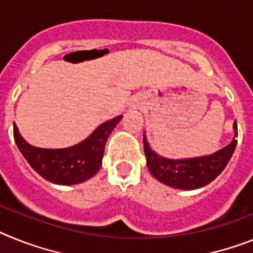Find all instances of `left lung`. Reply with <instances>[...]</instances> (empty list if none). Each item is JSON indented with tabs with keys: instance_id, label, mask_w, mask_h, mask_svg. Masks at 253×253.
Wrapping results in <instances>:
<instances>
[{
	"instance_id": "left-lung-1",
	"label": "left lung",
	"mask_w": 253,
	"mask_h": 253,
	"mask_svg": "<svg viewBox=\"0 0 253 253\" xmlns=\"http://www.w3.org/2000/svg\"><path fill=\"white\" fill-rule=\"evenodd\" d=\"M233 128L234 139L229 145L210 156L184 159H169L157 154L150 149L144 135V152L150 173L158 181L176 189L193 190L207 185L222 172L234 153L238 136L237 121L233 125Z\"/></svg>"
}]
</instances>
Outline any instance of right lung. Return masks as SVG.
<instances>
[{"instance_id":"obj_1","label":"right lung","mask_w":253,"mask_h":253,"mask_svg":"<svg viewBox=\"0 0 253 253\" xmlns=\"http://www.w3.org/2000/svg\"><path fill=\"white\" fill-rule=\"evenodd\" d=\"M121 120L122 116H118L101 123L82 143L64 149H43L31 145L15 125L14 139L27 162L43 179L59 185H74L91 179L99 171L105 143Z\"/></svg>"}]
</instances>
